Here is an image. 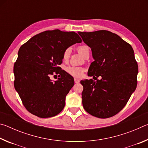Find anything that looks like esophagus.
<instances>
[{
	"label": "esophagus",
	"instance_id": "obj_1",
	"mask_svg": "<svg viewBox=\"0 0 148 148\" xmlns=\"http://www.w3.org/2000/svg\"><path fill=\"white\" fill-rule=\"evenodd\" d=\"M74 82L76 84H78L79 82V79H77V78H74Z\"/></svg>",
	"mask_w": 148,
	"mask_h": 148
}]
</instances>
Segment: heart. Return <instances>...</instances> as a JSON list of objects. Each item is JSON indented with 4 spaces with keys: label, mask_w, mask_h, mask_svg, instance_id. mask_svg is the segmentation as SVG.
I'll return each mask as SVG.
<instances>
[{
    "label": "heart",
    "mask_w": 148,
    "mask_h": 148,
    "mask_svg": "<svg viewBox=\"0 0 148 148\" xmlns=\"http://www.w3.org/2000/svg\"><path fill=\"white\" fill-rule=\"evenodd\" d=\"M77 51L82 57L85 58V57H86L87 54L89 53L90 49L88 46H84H84H80L77 47ZM70 53H71L70 49H66L63 52V54H62V59H63L64 61H67L70 57ZM66 71L72 76L79 77L83 74L84 69L82 68V67L79 66H70L66 69Z\"/></svg>",
    "instance_id": "heart-1"
}]
</instances>
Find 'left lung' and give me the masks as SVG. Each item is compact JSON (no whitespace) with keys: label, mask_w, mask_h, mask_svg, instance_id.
Here are the masks:
<instances>
[{"label":"left lung","mask_w":148,"mask_h":148,"mask_svg":"<svg viewBox=\"0 0 148 148\" xmlns=\"http://www.w3.org/2000/svg\"><path fill=\"white\" fill-rule=\"evenodd\" d=\"M78 34L91 48L95 61L88 76L97 80L80 82L83 106L95 117H111L123 108L136 89L138 66L133 49L118 35L105 30ZM99 76L101 80L97 79Z\"/></svg>","instance_id":"left-lung-1"}]
</instances>
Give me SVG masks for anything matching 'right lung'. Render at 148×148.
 Returning a JSON list of instances; mask_svg holds the SVG:
<instances>
[{
  "instance_id": "obj_1",
  "label": "right lung",
  "mask_w": 148,
  "mask_h": 148,
  "mask_svg": "<svg viewBox=\"0 0 148 148\" xmlns=\"http://www.w3.org/2000/svg\"><path fill=\"white\" fill-rule=\"evenodd\" d=\"M82 42L76 32L56 29L35 35L20 47L14 66V87L30 113L47 118L64 108L74 81L59 65L65 50ZM56 74L60 78L53 82L50 76Z\"/></svg>"
}]
</instances>
